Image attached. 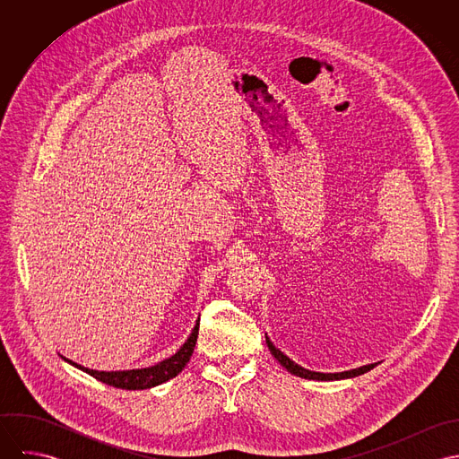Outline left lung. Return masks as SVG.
I'll use <instances>...</instances> for the list:
<instances>
[{
    "label": "left lung",
    "mask_w": 459,
    "mask_h": 459,
    "mask_svg": "<svg viewBox=\"0 0 459 459\" xmlns=\"http://www.w3.org/2000/svg\"><path fill=\"white\" fill-rule=\"evenodd\" d=\"M266 344H268V350L272 351V355L275 357V360L281 362L282 368H286V371H290L291 375L295 377H300V378H306V380H342V378H353V377H359V375H364L366 371L373 369L377 364H368V366H362V368H357V369H351V371H344V373H315V371H309V369H304L300 368L299 364H295L291 359H288L281 350H277L272 341L266 337Z\"/></svg>",
    "instance_id": "1"
}]
</instances>
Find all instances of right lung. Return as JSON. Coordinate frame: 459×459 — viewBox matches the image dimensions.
Returning a JSON list of instances; mask_svg holds the SVG:
<instances>
[{
    "label": "right lung",
    "mask_w": 459,
    "mask_h": 459,
    "mask_svg": "<svg viewBox=\"0 0 459 459\" xmlns=\"http://www.w3.org/2000/svg\"><path fill=\"white\" fill-rule=\"evenodd\" d=\"M197 330H199V324L193 330V333L189 335V339L186 341V344L169 359L162 360L157 366L152 368H144V369H131V371H95V369H88L82 368L72 360L65 359L68 364L79 368L81 371L88 373L90 377H93L95 380L117 387V389H126V391H141V389H150L155 385H160L171 378H175L178 373H182V369L187 366V362L193 357L195 346L197 341Z\"/></svg>",
    "instance_id": "right-lung-1"
}]
</instances>
